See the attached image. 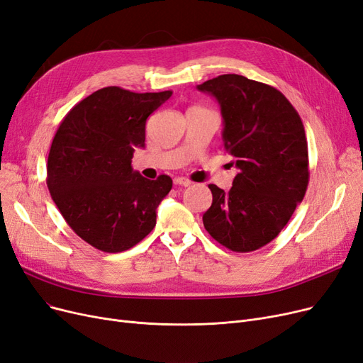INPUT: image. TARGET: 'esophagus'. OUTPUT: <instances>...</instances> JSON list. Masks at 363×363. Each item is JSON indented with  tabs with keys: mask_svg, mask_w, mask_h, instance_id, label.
Returning a JSON list of instances; mask_svg holds the SVG:
<instances>
[{
	"mask_svg": "<svg viewBox=\"0 0 363 363\" xmlns=\"http://www.w3.org/2000/svg\"><path fill=\"white\" fill-rule=\"evenodd\" d=\"M173 184H174V185H182V186H190L193 182H191L189 178L178 177V178L173 179Z\"/></svg>",
	"mask_w": 363,
	"mask_h": 363,
	"instance_id": "34e87169",
	"label": "esophagus"
}]
</instances>
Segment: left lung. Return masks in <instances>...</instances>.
Segmentation results:
<instances>
[{
    "mask_svg": "<svg viewBox=\"0 0 363 363\" xmlns=\"http://www.w3.org/2000/svg\"><path fill=\"white\" fill-rule=\"evenodd\" d=\"M197 89L217 99L224 150L239 169L230 191L209 185L203 225L225 248L256 251L278 236L303 200L310 170L302 119L283 92L245 76L221 74Z\"/></svg>",
    "mask_w": 363,
    "mask_h": 363,
    "instance_id": "obj_1",
    "label": "left lung"
}]
</instances>
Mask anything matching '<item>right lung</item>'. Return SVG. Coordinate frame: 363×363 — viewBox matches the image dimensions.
<instances>
[{
    "label": "right lung",
    "instance_id": "right-lung-1",
    "mask_svg": "<svg viewBox=\"0 0 363 363\" xmlns=\"http://www.w3.org/2000/svg\"><path fill=\"white\" fill-rule=\"evenodd\" d=\"M170 96L107 86L61 121L48 157V189L67 224L94 248L130 250L155 227L172 178L146 179L131 158L134 147L145 146L147 116Z\"/></svg>",
    "mask_w": 363,
    "mask_h": 363
}]
</instances>
